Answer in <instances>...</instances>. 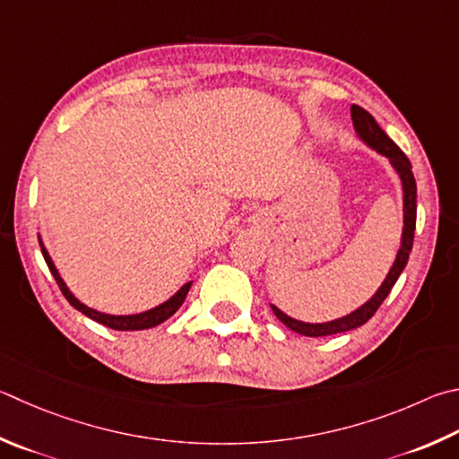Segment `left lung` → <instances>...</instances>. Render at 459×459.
<instances>
[{
  "label": "left lung",
  "mask_w": 459,
  "mask_h": 459,
  "mask_svg": "<svg viewBox=\"0 0 459 459\" xmlns=\"http://www.w3.org/2000/svg\"><path fill=\"white\" fill-rule=\"evenodd\" d=\"M351 120H353V128L357 138L361 143L375 150V152L385 156L391 169L395 170V174L402 180V190H403V229H402V243H399V251L395 255V261L391 264V269L387 273V277L383 279L381 287L375 290V295L368 299L361 307H357L355 311L349 315L339 316V319L333 321H323V323H309V321H301L295 319V316L287 315L285 311H281L277 305L271 303L273 313L277 315V319L287 325L290 331L299 333V335L305 337H325V335H335V333H345L361 327L363 323H368L373 313L379 309V305L385 301V297L389 295V290L394 289L395 281L399 279V274L405 269L407 258H410L411 247H413V232H415V214H418V186H415V178L411 172V162L407 160V156L399 150V146L391 140L385 132L379 128V124L375 122L373 116L363 110L361 106L353 104L351 106Z\"/></svg>",
  "instance_id": "1"
}]
</instances>
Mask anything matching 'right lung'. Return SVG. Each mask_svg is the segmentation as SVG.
Wrapping results in <instances>:
<instances>
[{
  "mask_svg": "<svg viewBox=\"0 0 459 459\" xmlns=\"http://www.w3.org/2000/svg\"><path fill=\"white\" fill-rule=\"evenodd\" d=\"M38 240H39V247H41V255H44L46 263L49 266V271H52L54 279L57 282V287L62 289L64 297L68 299V303L74 307V309H78L80 313H84L86 316H90L91 321H98L106 325V327L110 329H116V331H143V329H150V327H156V325L164 323L169 316H172L174 313H177L180 309V305L185 303V299L188 295V289L190 285H193V281H188L182 285L177 293H174L170 299H166L164 303L152 307V309L148 311H143V313H134V315H108V313H102V311H96L91 309V307L84 305L82 301H78L76 295L72 293V290L68 289V285H65L64 279L60 277V271L56 269V264L52 261V256H49L48 248L44 247V243H41V237L38 235Z\"/></svg>",
  "mask_w": 459,
  "mask_h": 459,
  "instance_id": "add662e5",
  "label": "right lung"
}]
</instances>
